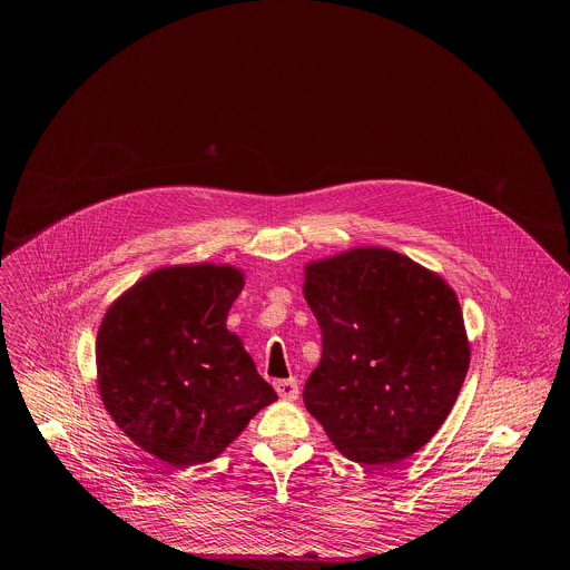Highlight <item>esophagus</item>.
<instances>
[{
    "label": "esophagus",
    "instance_id": "1",
    "mask_svg": "<svg viewBox=\"0 0 570 570\" xmlns=\"http://www.w3.org/2000/svg\"><path fill=\"white\" fill-rule=\"evenodd\" d=\"M275 390L282 399L286 401H295L297 394H299V385L295 379H282V381H275Z\"/></svg>",
    "mask_w": 570,
    "mask_h": 570
}]
</instances>
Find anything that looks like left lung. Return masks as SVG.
Here are the masks:
<instances>
[{
  "label": "left lung",
  "instance_id": "8db88e82",
  "mask_svg": "<svg viewBox=\"0 0 570 570\" xmlns=\"http://www.w3.org/2000/svg\"><path fill=\"white\" fill-rule=\"evenodd\" d=\"M322 358L306 411L361 464H396L444 424L469 370L455 291L387 248H352L304 268Z\"/></svg>",
  "mask_w": 570,
  "mask_h": 570
}]
</instances>
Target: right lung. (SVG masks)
Here are the masks:
<instances>
[{"label": "right lung", "instance_id": "1", "mask_svg": "<svg viewBox=\"0 0 570 570\" xmlns=\"http://www.w3.org/2000/svg\"><path fill=\"white\" fill-rule=\"evenodd\" d=\"M234 266L157 268L121 293L97 334V383L115 424L169 466L218 458L277 399L227 313Z\"/></svg>", "mask_w": 570, "mask_h": 570}]
</instances>
